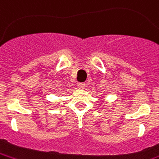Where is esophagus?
<instances>
[{
  "instance_id": "esophagus-1",
  "label": "esophagus",
  "mask_w": 159,
  "mask_h": 159,
  "mask_svg": "<svg viewBox=\"0 0 159 159\" xmlns=\"http://www.w3.org/2000/svg\"><path fill=\"white\" fill-rule=\"evenodd\" d=\"M77 86H78V88H79V89H84L86 86V83H77Z\"/></svg>"
}]
</instances>
